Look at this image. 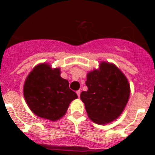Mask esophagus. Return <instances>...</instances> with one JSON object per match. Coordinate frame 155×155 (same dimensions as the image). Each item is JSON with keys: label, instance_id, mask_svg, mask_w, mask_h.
I'll use <instances>...</instances> for the list:
<instances>
[{"label": "esophagus", "instance_id": "esophagus-1", "mask_svg": "<svg viewBox=\"0 0 155 155\" xmlns=\"http://www.w3.org/2000/svg\"><path fill=\"white\" fill-rule=\"evenodd\" d=\"M77 94H78V96L80 97V94H81V90H78V91H76Z\"/></svg>", "mask_w": 155, "mask_h": 155}]
</instances>
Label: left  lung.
<instances>
[{
  "label": "left lung",
  "mask_w": 155,
  "mask_h": 155,
  "mask_svg": "<svg viewBox=\"0 0 155 155\" xmlns=\"http://www.w3.org/2000/svg\"><path fill=\"white\" fill-rule=\"evenodd\" d=\"M87 91L81 93L87 113L92 121L105 124L121 114L130 97V85L125 75L116 66L102 62L99 71L87 74Z\"/></svg>",
  "instance_id": "1"
}]
</instances>
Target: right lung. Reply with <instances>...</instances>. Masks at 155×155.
<instances>
[{
    "label": "right lung",
    "instance_id": "obj_1",
    "mask_svg": "<svg viewBox=\"0 0 155 155\" xmlns=\"http://www.w3.org/2000/svg\"><path fill=\"white\" fill-rule=\"evenodd\" d=\"M25 99L36 116L47 120H59L66 113L71 101L78 98L69 87L68 81L62 78L59 68L49 65L36 66L25 82Z\"/></svg>",
    "mask_w": 155,
    "mask_h": 155
}]
</instances>
